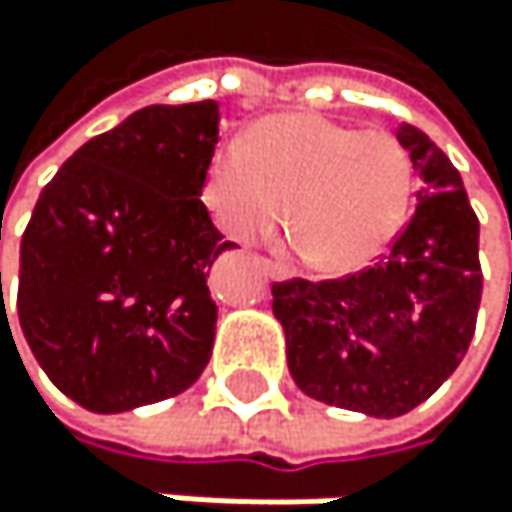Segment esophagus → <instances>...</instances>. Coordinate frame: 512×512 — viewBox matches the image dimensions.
Here are the masks:
<instances>
[{
    "mask_svg": "<svg viewBox=\"0 0 512 512\" xmlns=\"http://www.w3.org/2000/svg\"><path fill=\"white\" fill-rule=\"evenodd\" d=\"M264 270L270 273V279H288L291 276V270L279 261H264Z\"/></svg>",
    "mask_w": 512,
    "mask_h": 512,
    "instance_id": "34e87169",
    "label": "esophagus"
}]
</instances>
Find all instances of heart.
Wrapping results in <instances>:
<instances>
[{
  "label": "heart",
  "instance_id": "obj_1",
  "mask_svg": "<svg viewBox=\"0 0 512 512\" xmlns=\"http://www.w3.org/2000/svg\"><path fill=\"white\" fill-rule=\"evenodd\" d=\"M411 181L396 134L288 113L258 122L242 144L214 150L202 193L230 239L261 242L288 214L298 248L316 267L353 273L399 236Z\"/></svg>",
  "mask_w": 512,
  "mask_h": 512
}]
</instances>
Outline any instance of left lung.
I'll return each instance as SVG.
<instances>
[{
  "instance_id": "left-lung-1",
  "label": "left lung",
  "mask_w": 512,
  "mask_h": 512,
  "mask_svg": "<svg viewBox=\"0 0 512 512\" xmlns=\"http://www.w3.org/2000/svg\"><path fill=\"white\" fill-rule=\"evenodd\" d=\"M396 137L421 190L390 251L341 279L273 282L294 384L371 418H399L445 384L482 301L479 218L458 168L421 128L402 125Z\"/></svg>"
}]
</instances>
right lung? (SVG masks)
I'll return each mask as SVG.
<instances>
[{"label": "right lung", "mask_w": 512, "mask_h": 512, "mask_svg": "<svg viewBox=\"0 0 512 512\" xmlns=\"http://www.w3.org/2000/svg\"><path fill=\"white\" fill-rule=\"evenodd\" d=\"M218 119L214 101L144 107L39 193L17 319L51 384L97 415L178 396L211 359L208 270L236 248L202 202Z\"/></svg>", "instance_id": "1"}]
</instances>
